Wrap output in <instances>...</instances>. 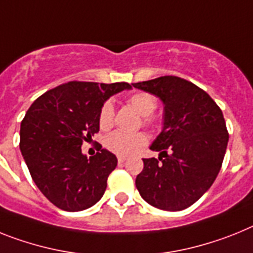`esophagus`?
Wrapping results in <instances>:
<instances>
[{"label": "esophagus", "mask_w": 253, "mask_h": 253, "mask_svg": "<svg viewBox=\"0 0 253 253\" xmlns=\"http://www.w3.org/2000/svg\"><path fill=\"white\" fill-rule=\"evenodd\" d=\"M118 161H119V164H122V163H124V161H126V159H125L124 156H119Z\"/></svg>", "instance_id": "34e87169"}]
</instances>
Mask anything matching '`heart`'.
I'll return each instance as SVG.
<instances>
[{
	"mask_svg": "<svg viewBox=\"0 0 253 253\" xmlns=\"http://www.w3.org/2000/svg\"><path fill=\"white\" fill-rule=\"evenodd\" d=\"M126 103L131 106L138 114L142 115V123L148 126L156 124L157 119L153 115V111L157 107V98L148 92H134L126 98ZM115 110L110 101L103 102L98 112V125L102 130H107L114 124ZM147 143V137L142 131L138 133H126V131L116 130L109 134L105 139L106 148L119 156H130L141 150Z\"/></svg>",
	"mask_w": 253,
	"mask_h": 253,
	"instance_id": "b5f03b06",
	"label": "heart"
}]
</instances>
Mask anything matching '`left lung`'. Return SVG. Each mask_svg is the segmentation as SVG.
<instances>
[{
  "label": "left lung",
  "instance_id": "obj_1",
  "mask_svg": "<svg viewBox=\"0 0 253 253\" xmlns=\"http://www.w3.org/2000/svg\"><path fill=\"white\" fill-rule=\"evenodd\" d=\"M165 105L164 128L151 146L159 159H143L135 185L160 210H184L200 200L219 174L229 133L223 112L204 89L183 78L165 75L133 83Z\"/></svg>",
  "mask_w": 253,
  "mask_h": 253
}]
</instances>
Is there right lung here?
<instances>
[{"instance_id":"obj_1","label":"right lung","mask_w":253,"mask_h":253,"mask_svg":"<svg viewBox=\"0 0 253 253\" xmlns=\"http://www.w3.org/2000/svg\"><path fill=\"white\" fill-rule=\"evenodd\" d=\"M128 83L68 82L32 103L20 125V151L32 179L44 197L64 211H82L101 200L118 165L114 153L100 148L84 156L82 144L98 133V112Z\"/></svg>"}]
</instances>
